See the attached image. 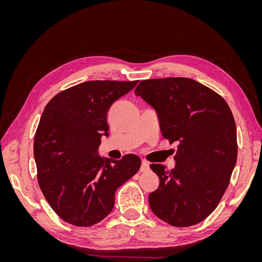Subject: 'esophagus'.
Listing matches in <instances>:
<instances>
[{
  "label": "esophagus",
  "mask_w": 262,
  "mask_h": 262,
  "mask_svg": "<svg viewBox=\"0 0 262 262\" xmlns=\"http://www.w3.org/2000/svg\"><path fill=\"white\" fill-rule=\"evenodd\" d=\"M149 169V165H148V163L146 162V161H142V165H141V168H140V170L142 171V172H145V171H147Z\"/></svg>",
  "instance_id": "obj_1"
}]
</instances>
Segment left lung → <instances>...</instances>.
<instances>
[{
    "instance_id": "obj_1",
    "label": "left lung",
    "mask_w": 262,
    "mask_h": 262,
    "mask_svg": "<svg viewBox=\"0 0 262 262\" xmlns=\"http://www.w3.org/2000/svg\"><path fill=\"white\" fill-rule=\"evenodd\" d=\"M134 94L155 108L162 136L179 142L172 169L149 165L160 178L148 195L150 210L176 227L200 223L216 209L237 161L231 108L216 92L187 77L141 81Z\"/></svg>"
}]
</instances>
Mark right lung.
<instances>
[{
	"instance_id": "obj_1",
	"label": "right lung",
	"mask_w": 262,
	"mask_h": 262,
	"mask_svg": "<svg viewBox=\"0 0 262 262\" xmlns=\"http://www.w3.org/2000/svg\"><path fill=\"white\" fill-rule=\"evenodd\" d=\"M139 81H89L60 92L47 104L34 140L37 179L46 200L67 223L97 224L112 212L116 190L133 177L141 158L98 155L108 136L107 113Z\"/></svg>"
}]
</instances>
